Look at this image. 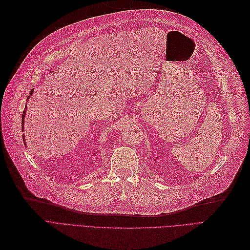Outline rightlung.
<instances>
[{
    "mask_svg": "<svg viewBox=\"0 0 250 250\" xmlns=\"http://www.w3.org/2000/svg\"><path fill=\"white\" fill-rule=\"evenodd\" d=\"M32 92H33V90H31V93H30V94H32ZM25 108H26V107H25ZM25 115H26V110L22 111V116H21V125H22V126H24V118H25ZM22 139H25V138H22ZM24 143H25V140H24Z\"/></svg>",
    "mask_w": 250,
    "mask_h": 250,
    "instance_id": "right-lung-1",
    "label": "right lung"
}]
</instances>
